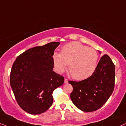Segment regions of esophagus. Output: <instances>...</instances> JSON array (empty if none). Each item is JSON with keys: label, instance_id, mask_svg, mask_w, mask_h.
<instances>
[{"label": "esophagus", "instance_id": "34e87169", "mask_svg": "<svg viewBox=\"0 0 126 126\" xmlns=\"http://www.w3.org/2000/svg\"><path fill=\"white\" fill-rule=\"evenodd\" d=\"M64 83L65 84L68 83V79H66V78H65L64 79Z\"/></svg>", "mask_w": 126, "mask_h": 126}]
</instances>
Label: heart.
<instances>
[{
	"label": "heart",
	"instance_id": "1",
	"mask_svg": "<svg viewBox=\"0 0 126 126\" xmlns=\"http://www.w3.org/2000/svg\"><path fill=\"white\" fill-rule=\"evenodd\" d=\"M98 58L95 49L76 42L65 45L60 53L55 52L52 56L57 72H63L69 64V72L76 79H85L92 75L96 68Z\"/></svg>",
	"mask_w": 126,
	"mask_h": 126
}]
</instances>
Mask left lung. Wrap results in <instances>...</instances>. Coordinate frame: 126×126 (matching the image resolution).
Here are the masks:
<instances>
[{
    "mask_svg": "<svg viewBox=\"0 0 126 126\" xmlns=\"http://www.w3.org/2000/svg\"><path fill=\"white\" fill-rule=\"evenodd\" d=\"M115 67L108 55L101 57L91 76L79 81H68L73 86L70 98L84 112L101 108L112 95L114 88Z\"/></svg>",
    "mask_w": 126,
    "mask_h": 126,
    "instance_id": "left-lung-1",
    "label": "left lung"
}]
</instances>
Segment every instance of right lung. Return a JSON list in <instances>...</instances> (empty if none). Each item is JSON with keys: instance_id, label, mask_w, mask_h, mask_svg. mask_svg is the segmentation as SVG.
I'll return each mask as SVG.
<instances>
[{"instance_id": "add662e5", "label": "right lung", "mask_w": 126, "mask_h": 126, "mask_svg": "<svg viewBox=\"0 0 126 126\" xmlns=\"http://www.w3.org/2000/svg\"><path fill=\"white\" fill-rule=\"evenodd\" d=\"M59 44L50 42L28 49L13 64L11 87L18 105L28 113L47 111L53 103V91L64 83V77L53 70L52 56Z\"/></svg>"}]
</instances>
